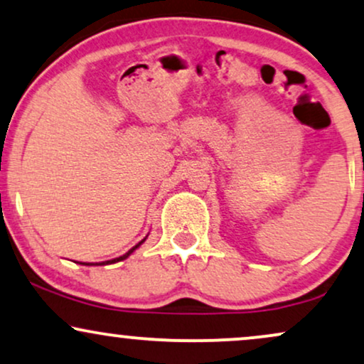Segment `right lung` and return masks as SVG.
<instances>
[{"label": "right lung", "instance_id": "obj_1", "mask_svg": "<svg viewBox=\"0 0 364 364\" xmlns=\"http://www.w3.org/2000/svg\"><path fill=\"white\" fill-rule=\"evenodd\" d=\"M144 240H146V238H144ZM144 240H141L139 243H137V245H136V247H132V248H131V250H129L126 255L119 257V259H114V260H107V262H102V264H114V262H119V260H124V259H127V257H129V255H131V254H132V252H134V250H136V248H137V247H139V245H141V243H142V242H144ZM102 264H97V265H102ZM84 265H94V264H84Z\"/></svg>", "mask_w": 364, "mask_h": 364}]
</instances>
